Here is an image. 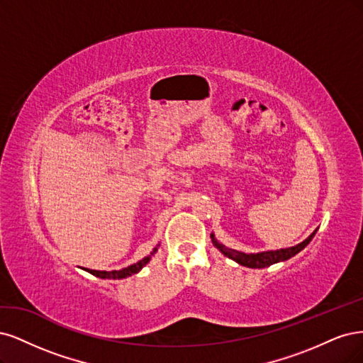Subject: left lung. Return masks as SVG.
<instances>
[{"label":"left lung","mask_w":363,"mask_h":363,"mask_svg":"<svg viewBox=\"0 0 363 363\" xmlns=\"http://www.w3.org/2000/svg\"><path fill=\"white\" fill-rule=\"evenodd\" d=\"M315 232H317V230H313L305 241L294 245V247L280 249V250H270V252H259V253H242V252H238V250L228 249V247H225L223 244H220L216 240L214 233H211V240H213V244L221 253L228 256V258L233 259L235 262H238L240 265L249 267V268H265V267H270L276 262L286 261V259L292 258V256H296L298 252H301L312 241Z\"/></svg>","instance_id":"obj_1"}]
</instances>
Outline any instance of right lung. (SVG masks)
Masks as SVG:
<instances>
[{"label":"right lung","instance_id":"add662e5","mask_svg":"<svg viewBox=\"0 0 363 363\" xmlns=\"http://www.w3.org/2000/svg\"><path fill=\"white\" fill-rule=\"evenodd\" d=\"M157 250H158V247H155L154 250H152L150 255L146 256V258H143L142 261H138V262H135V264H133V265H130V267H126V268H122V270L99 272V270H90V268H87V272H89L90 274H93V276L101 277V279H125V277L133 276V274H135V273H138L140 270H142V268L150 261L152 256L155 255Z\"/></svg>","mask_w":363,"mask_h":363}]
</instances>
